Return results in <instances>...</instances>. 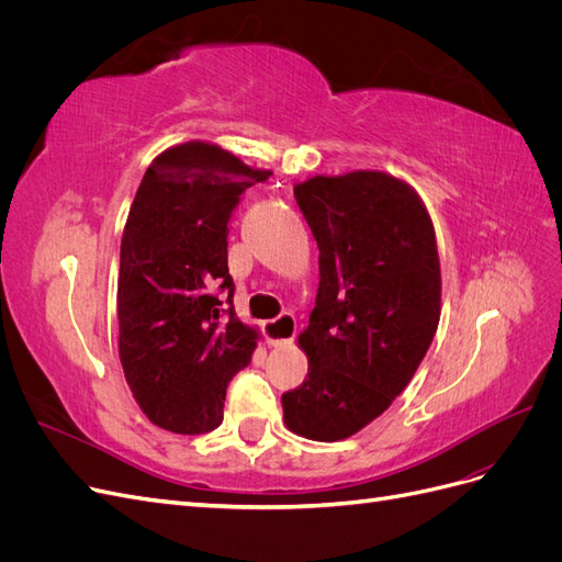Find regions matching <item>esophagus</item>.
Listing matches in <instances>:
<instances>
[{
	"instance_id": "obj_1",
	"label": "esophagus",
	"mask_w": 562,
	"mask_h": 562,
	"mask_svg": "<svg viewBox=\"0 0 562 562\" xmlns=\"http://www.w3.org/2000/svg\"><path fill=\"white\" fill-rule=\"evenodd\" d=\"M295 330H297V323H295L293 314H279L277 318L262 323V335H265V342L269 347H279V345L291 342V339L295 337Z\"/></svg>"
}]
</instances>
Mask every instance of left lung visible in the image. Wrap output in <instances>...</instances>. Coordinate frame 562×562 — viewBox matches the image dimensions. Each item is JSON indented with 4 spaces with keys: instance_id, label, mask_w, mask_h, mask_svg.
<instances>
[{
    "instance_id": "1",
    "label": "left lung",
    "mask_w": 562,
    "mask_h": 562,
    "mask_svg": "<svg viewBox=\"0 0 562 562\" xmlns=\"http://www.w3.org/2000/svg\"><path fill=\"white\" fill-rule=\"evenodd\" d=\"M318 246V295L300 335L310 370L281 396L288 429L349 438L413 380L440 318L431 217L405 182L380 171L316 176L295 187Z\"/></svg>"
}]
</instances>
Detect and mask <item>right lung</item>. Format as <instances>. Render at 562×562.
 <instances>
[{
  "label": "right lung",
  "instance_id": "obj_1",
  "mask_svg": "<svg viewBox=\"0 0 562 562\" xmlns=\"http://www.w3.org/2000/svg\"><path fill=\"white\" fill-rule=\"evenodd\" d=\"M252 171L217 145L166 149L145 171L119 255V359L143 413L173 434L223 424L258 333L234 312L227 223Z\"/></svg>",
  "mask_w": 562,
  "mask_h": 562
}]
</instances>
